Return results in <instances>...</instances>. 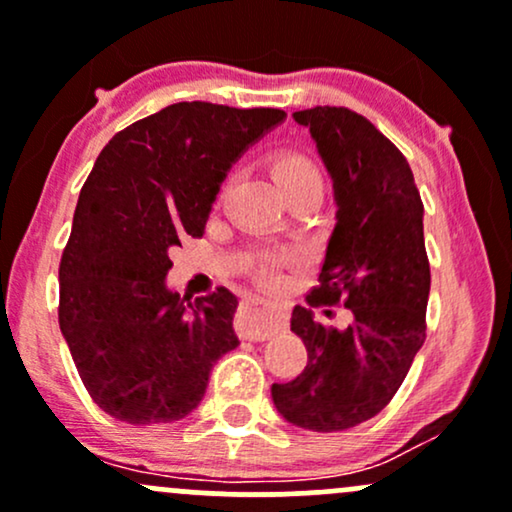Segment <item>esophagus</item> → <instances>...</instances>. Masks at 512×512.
<instances>
[{
    "instance_id": "1",
    "label": "esophagus",
    "mask_w": 512,
    "mask_h": 512,
    "mask_svg": "<svg viewBox=\"0 0 512 512\" xmlns=\"http://www.w3.org/2000/svg\"><path fill=\"white\" fill-rule=\"evenodd\" d=\"M281 317L274 310L262 308V305L252 303L245 305L243 315H240V334L250 342H264V339L274 337L276 330H281Z\"/></svg>"
}]
</instances>
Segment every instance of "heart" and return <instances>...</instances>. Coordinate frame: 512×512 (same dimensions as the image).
Returning <instances> with one entry per match:
<instances>
[{"mask_svg": "<svg viewBox=\"0 0 512 512\" xmlns=\"http://www.w3.org/2000/svg\"><path fill=\"white\" fill-rule=\"evenodd\" d=\"M269 166H272V175L281 185V190L289 195V199L303 195H320L322 185H325V178H322V170L317 166V161L308 151L301 149V146H284V149L274 151ZM228 185H231V180H223L219 192H216V207L226 199ZM284 260L286 257L279 255V252H262L255 260H250L248 269L257 279L274 284L279 279V267L284 264Z\"/></svg>", "mask_w": 512, "mask_h": 512, "instance_id": "b5f03b06", "label": "heart"}]
</instances>
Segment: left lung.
Masks as SVG:
<instances>
[{"label": "left lung", "mask_w": 512, "mask_h": 512, "mask_svg": "<svg viewBox=\"0 0 512 512\" xmlns=\"http://www.w3.org/2000/svg\"><path fill=\"white\" fill-rule=\"evenodd\" d=\"M293 120L313 134L339 204L308 305L331 316L332 304H344L350 322L332 328L296 305L291 330L308 366L291 383H274L272 399L293 426L346 431L390 404L426 339L424 202L407 158L363 115L317 105Z\"/></svg>", "instance_id": "1"}]
</instances>
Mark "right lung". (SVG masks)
<instances>
[{"instance_id":"obj_1","label":"right lung","mask_w":512,"mask_h":512,"mask_svg":"<svg viewBox=\"0 0 512 512\" xmlns=\"http://www.w3.org/2000/svg\"><path fill=\"white\" fill-rule=\"evenodd\" d=\"M279 108L173 103L117 132L81 187L60 262V330L93 402L134 426L170 424L202 402L236 349L228 289H166L170 250L202 238L211 202Z\"/></svg>"}]
</instances>
